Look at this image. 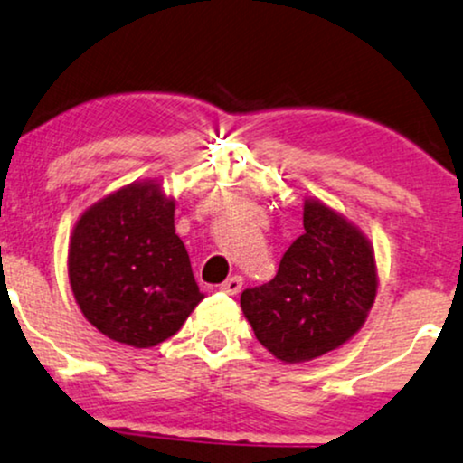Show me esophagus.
Returning <instances> with one entry per match:
<instances>
[{"label":"esophagus","mask_w":463,"mask_h":463,"mask_svg":"<svg viewBox=\"0 0 463 463\" xmlns=\"http://www.w3.org/2000/svg\"><path fill=\"white\" fill-rule=\"evenodd\" d=\"M221 290L225 292V295L236 297L238 292L242 290V277H241V275H233V277H230V279H227L225 284H221Z\"/></svg>","instance_id":"obj_1"}]
</instances>
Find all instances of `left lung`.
Returning a JSON list of instances; mask_svg holds the SVG:
<instances>
[{
  "mask_svg": "<svg viewBox=\"0 0 463 463\" xmlns=\"http://www.w3.org/2000/svg\"><path fill=\"white\" fill-rule=\"evenodd\" d=\"M303 230L275 279L241 295L255 338L284 364L312 362L346 345L366 323L379 288L373 244L342 212L307 197Z\"/></svg>",
  "mask_w": 463,
  "mask_h": 463,
  "instance_id": "obj_1",
  "label": "left lung"
}]
</instances>
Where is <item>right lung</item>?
I'll return each instance as SVG.
<instances>
[{"mask_svg":"<svg viewBox=\"0 0 463 463\" xmlns=\"http://www.w3.org/2000/svg\"><path fill=\"white\" fill-rule=\"evenodd\" d=\"M67 269L84 318L134 349L175 335L205 297L175 233V199L160 179L128 184L81 212Z\"/></svg>","mask_w":463,"mask_h":463,"instance_id":"add662e5","label":"right lung"}]
</instances>
